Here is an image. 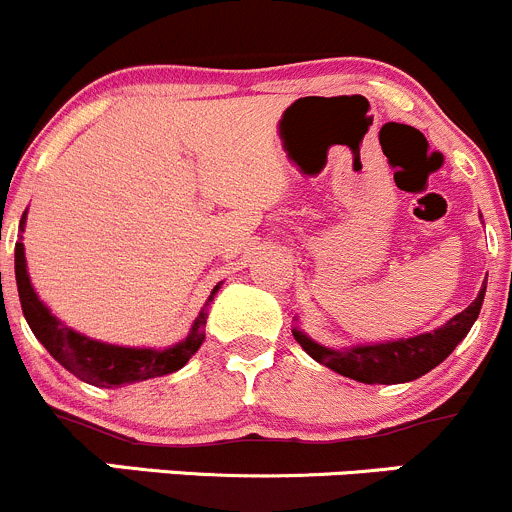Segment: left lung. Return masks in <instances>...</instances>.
I'll return each instance as SVG.
<instances>
[{
  "label": "left lung",
  "instance_id": "8db88e82",
  "mask_svg": "<svg viewBox=\"0 0 512 512\" xmlns=\"http://www.w3.org/2000/svg\"><path fill=\"white\" fill-rule=\"evenodd\" d=\"M485 286L488 283L483 281L478 298L465 311H460L458 316L445 321L435 331L418 333V336L411 338H398V341L386 343H361V346L346 348H328L313 341L311 336H306L298 326H293L291 331L293 338L301 343V348L313 361L323 363V366L341 373V376L353 378L358 383H368V386H373V383H381V386L408 383L426 376L428 371H433L468 336L475 318H478L480 306H483Z\"/></svg>",
  "mask_w": 512,
  "mask_h": 512
}]
</instances>
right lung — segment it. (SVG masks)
I'll use <instances>...</instances> for the list:
<instances>
[{"label": "right lung", "mask_w": 512, "mask_h": 512, "mask_svg": "<svg viewBox=\"0 0 512 512\" xmlns=\"http://www.w3.org/2000/svg\"><path fill=\"white\" fill-rule=\"evenodd\" d=\"M27 224V211H24L22 221H19V231H24ZM14 276H17V291L19 301H22L24 318H27L29 328L34 336L39 338L44 348L52 353L54 361L62 363L69 373L79 378V381L89 383L96 388H121L129 383L149 381V378L166 376L189 363V358L199 351V346L206 338V308L214 301L219 293V286H214L209 301L204 303L201 313L196 316L194 326H191L189 336L184 341L174 343L166 348H131V346H114V343L96 341V338L84 336V333L74 331L72 326L59 321L47 303L37 296L32 286V278L27 271V256H24V244L17 241L14 246Z\"/></svg>", "instance_id": "obj_1"}]
</instances>
